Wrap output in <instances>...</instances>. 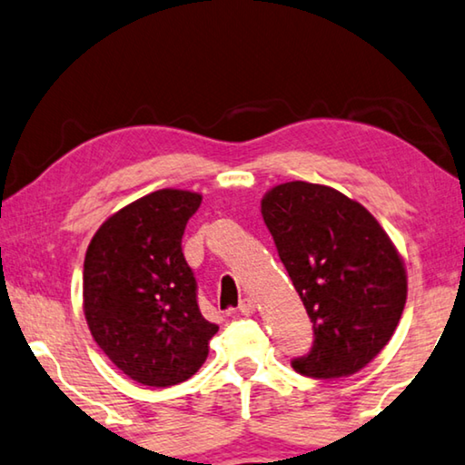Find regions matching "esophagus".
Returning <instances> with one entry per match:
<instances>
[{
  "label": "esophagus",
  "mask_w": 465,
  "mask_h": 465,
  "mask_svg": "<svg viewBox=\"0 0 465 465\" xmlns=\"http://www.w3.org/2000/svg\"><path fill=\"white\" fill-rule=\"evenodd\" d=\"M240 312L243 316H252V313L256 312V302L252 297H243L240 302Z\"/></svg>",
  "instance_id": "esophagus-1"
}]
</instances>
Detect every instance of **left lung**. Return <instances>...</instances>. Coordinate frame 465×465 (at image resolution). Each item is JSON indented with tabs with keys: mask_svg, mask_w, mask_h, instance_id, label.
I'll use <instances>...</instances> for the list:
<instances>
[{
	"mask_svg": "<svg viewBox=\"0 0 465 465\" xmlns=\"http://www.w3.org/2000/svg\"><path fill=\"white\" fill-rule=\"evenodd\" d=\"M261 204L313 324L312 351L291 365L316 380L361 371L390 342L406 303V269L390 235L363 204L324 184H279Z\"/></svg>",
	"mask_w": 465,
	"mask_h": 465,
	"instance_id": "8db88e82",
	"label": "left lung"
}]
</instances>
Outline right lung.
<instances>
[{"label":"right lung","instance_id":"1","mask_svg":"<svg viewBox=\"0 0 465 465\" xmlns=\"http://www.w3.org/2000/svg\"><path fill=\"white\" fill-rule=\"evenodd\" d=\"M199 193L162 188L108 217L85 252L84 313L124 375L168 388L199 371L219 330L203 318L183 235Z\"/></svg>","mask_w":465,"mask_h":465}]
</instances>
